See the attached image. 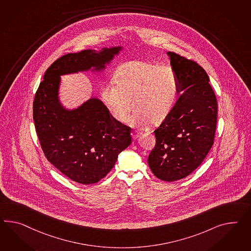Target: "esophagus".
<instances>
[{"label":"esophagus","mask_w":251,"mask_h":251,"mask_svg":"<svg viewBox=\"0 0 251 251\" xmlns=\"http://www.w3.org/2000/svg\"><path fill=\"white\" fill-rule=\"evenodd\" d=\"M131 135H132V137H133V139H134V140H135V139H137V138L139 137V135H140V133H137V132H133V133H132Z\"/></svg>","instance_id":"1"}]
</instances>
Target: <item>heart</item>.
<instances>
[{
	"label": "heart",
	"mask_w": 251,
	"mask_h": 251,
	"mask_svg": "<svg viewBox=\"0 0 251 251\" xmlns=\"http://www.w3.org/2000/svg\"><path fill=\"white\" fill-rule=\"evenodd\" d=\"M115 81L103 85V103L118 122L126 121L134 106L136 110L130 121L137 126L163 122L179 94V81L173 68L149 61L137 60L123 65Z\"/></svg>",
	"instance_id": "1"
}]
</instances>
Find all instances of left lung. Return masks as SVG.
<instances>
[{
	"label": "left lung",
	"mask_w": 251,
	"mask_h": 251,
	"mask_svg": "<svg viewBox=\"0 0 251 251\" xmlns=\"http://www.w3.org/2000/svg\"><path fill=\"white\" fill-rule=\"evenodd\" d=\"M167 55L183 93L154 130L156 141L148 162L157 178L172 182L192 173L212 148L218 103L209 77L198 63L173 51Z\"/></svg>",
	"instance_id": "obj_1"
}]
</instances>
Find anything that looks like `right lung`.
Here are the masks:
<instances>
[{
    "instance_id": "1",
    "label": "right lung",
    "mask_w": 251,
    "mask_h": 251,
    "mask_svg": "<svg viewBox=\"0 0 251 251\" xmlns=\"http://www.w3.org/2000/svg\"><path fill=\"white\" fill-rule=\"evenodd\" d=\"M121 50V46L89 49L58 58L45 72L34 97L33 121L47 160L79 184L97 183L109 173L132 142L131 128L116 121L95 97L75 109L65 108L58 97L60 76L92 68L101 71Z\"/></svg>"
}]
</instances>
